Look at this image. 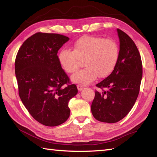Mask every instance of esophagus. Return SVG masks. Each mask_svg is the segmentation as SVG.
<instances>
[{"instance_id": "34e87169", "label": "esophagus", "mask_w": 157, "mask_h": 157, "mask_svg": "<svg viewBox=\"0 0 157 157\" xmlns=\"http://www.w3.org/2000/svg\"><path fill=\"white\" fill-rule=\"evenodd\" d=\"M77 87H78V89L79 90V91H82V90L84 89V87L82 86V85H80V84H78V85H77Z\"/></svg>"}]
</instances>
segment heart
Masks as SVG:
<instances>
[{
	"mask_svg": "<svg viewBox=\"0 0 157 157\" xmlns=\"http://www.w3.org/2000/svg\"><path fill=\"white\" fill-rule=\"evenodd\" d=\"M119 47L111 39L100 36H84L73 44V50L63 48L58 55L60 65L68 73H73L84 59L86 68L71 77L73 82L86 85L98 76L105 78L112 72L118 62Z\"/></svg>",
	"mask_w": 157,
	"mask_h": 157,
	"instance_id": "b5f03b06",
	"label": "heart"
}]
</instances>
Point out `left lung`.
<instances>
[{"instance_id": "1", "label": "left lung", "mask_w": 157, "mask_h": 157, "mask_svg": "<svg viewBox=\"0 0 157 157\" xmlns=\"http://www.w3.org/2000/svg\"><path fill=\"white\" fill-rule=\"evenodd\" d=\"M120 50L116 65L109 75L96 86L91 112L96 120L114 123L132 109L139 94L143 75L141 58L136 44L127 34L117 29Z\"/></svg>"}]
</instances>
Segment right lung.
<instances>
[{"label": "right lung", "instance_id": "right-lung-1", "mask_svg": "<svg viewBox=\"0 0 157 157\" xmlns=\"http://www.w3.org/2000/svg\"><path fill=\"white\" fill-rule=\"evenodd\" d=\"M68 36L37 33L23 42L15 59L18 94L30 115L44 125L57 126L70 116L68 104L78 94L57 52Z\"/></svg>", "mask_w": 157, "mask_h": 157}]
</instances>
